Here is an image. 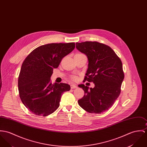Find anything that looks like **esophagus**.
<instances>
[{
  "label": "esophagus",
  "mask_w": 147,
  "mask_h": 147,
  "mask_svg": "<svg viewBox=\"0 0 147 147\" xmlns=\"http://www.w3.org/2000/svg\"><path fill=\"white\" fill-rule=\"evenodd\" d=\"M77 88H78V86L76 85H74V84H71V89H76Z\"/></svg>",
  "instance_id": "obj_1"
}]
</instances>
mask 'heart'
Segmentation results:
<instances>
[{
	"label": "heart",
	"instance_id": "heart-1",
	"mask_svg": "<svg viewBox=\"0 0 147 147\" xmlns=\"http://www.w3.org/2000/svg\"><path fill=\"white\" fill-rule=\"evenodd\" d=\"M72 79L74 80H76L77 79L76 77H75V76H72Z\"/></svg>",
	"mask_w": 147,
	"mask_h": 147
}]
</instances>
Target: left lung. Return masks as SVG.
<instances>
[{
  "label": "left lung",
  "mask_w": 147,
  "mask_h": 147,
  "mask_svg": "<svg viewBox=\"0 0 147 147\" xmlns=\"http://www.w3.org/2000/svg\"><path fill=\"white\" fill-rule=\"evenodd\" d=\"M76 47L88 59L84 80L93 82L94 88L80 84L85 92L78 100L80 107L92 113H101L112 106L121 93L124 79L122 63L113 50L97 41L76 42Z\"/></svg>",
  "instance_id": "1"
}]
</instances>
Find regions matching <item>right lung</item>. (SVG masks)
<instances>
[{"label": "right lung", "mask_w": 147, "mask_h": 147, "mask_svg": "<svg viewBox=\"0 0 147 147\" xmlns=\"http://www.w3.org/2000/svg\"><path fill=\"white\" fill-rule=\"evenodd\" d=\"M75 47L74 42L51 43L40 46L24 60L18 86L23 104L34 114L47 116L59 106L62 94L71 89L65 83L51 81L54 68Z\"/></svg>", "instance_id": "obj_1"}]
</instances>
